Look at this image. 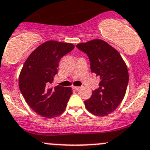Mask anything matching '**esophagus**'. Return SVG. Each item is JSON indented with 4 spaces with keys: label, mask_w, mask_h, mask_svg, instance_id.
Wrapping results in <instances>:
<instances>
[{
    "label": "esophagus",
    "mask_w": 150,
    "mask_h": 150,
    "mask_svg": "<svg viewBox=\"0 0 150 150\" xmlns=\"http://www.w3.org/2000/svg\"><path fill=\"white\" fill-rule=\"evenodd\" d=\"M72 88H73L74 89H75V90H78V89H80L79 86H73Z\"/></svg>",
    "instance_id": "esophagus-1"
}]
</instances>
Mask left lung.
<instances>
[{"instance_id":"8db88e82","label":"left lung","mask_w":150,"mask_h":150,"mask_svg":"<svg viewBox=\"0 0 150 150\" xmlns=\"http://www.w3.org/2000/svg\"><path fill=\"white\" fill-rule=\"evenodd\" d=\"M76 47L87 54L91 71L100 78L99 87L85 100V107L95 115H107L118 107L125 96L129 82L127 65L119 52L102 40L79 43Z\"/></svg>"}]
</instances>
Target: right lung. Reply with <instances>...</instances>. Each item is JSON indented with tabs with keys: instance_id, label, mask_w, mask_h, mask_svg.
<instances>
[{
	"instance_id": "obj_1",
	"label": "right lung",
	"mask_w": 150,
	"mask_h": 150,
	"mask_svg": "<svg viewBox=\"0 0 150 150\" xmlns=\"http://www.w3.org/2000/svg\"><path fill=\"white\" fill-rule=\"evenodd\" d=\"M72 43L50 40L35 50L25 61L19 76V88L32 110L45 117L62 114L72 94L71 87H50L58 73L59 61L74 49Z\"/></svg>"
}]
</instances>
